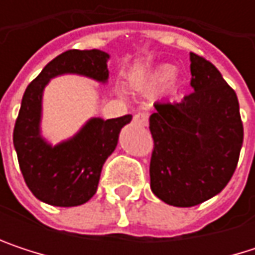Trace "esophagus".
I'll return each instance as SVG.
<instances>
[{
    "mask_svg": "<svg viewBox=\"0 0 255 255\" xmlns=\"http://www.w3.org/2000/svg\"><path fill=\"white\" fill-rule=\"evenodd\" d=\"M134 123L141 126V127H146L147 123H149V115L146 112H138V114L134 115Z\"/></svg>",
    "mask_w": 255,
    "mask_h": 255,
    "instance_id": "34e87169",
    "label": "esophagus"
}]
</instances>
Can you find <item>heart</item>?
Returning a JSON list of instances; mask_svg holds the SVG:
<instances>
[{
	"label": "heart",
	"instance_id": "obj_1",
	"mask_svg": "<svg viewBox=\"0 0 255 255\" xmlns=\"http://www.w3.org/2000/svg\"><path fill=\"white\" fill-rule=\"evenodd\" d=\"M173 72H174V69L171 66H161L159 69H156L152 74V77L149 79V87L156 88V87L162 85L165 81H168L170 78L173 77Z\"/></svg>",
	"mask_w": 255,
	"mask_h": 255
}]
</instances>
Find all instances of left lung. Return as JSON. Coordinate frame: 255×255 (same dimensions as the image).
Listing matches in <instances>:
<instances>
[{"instance_id": "1", "label": "left lung", "mask_w": 255, "mask_h": 255, "mask_svg": "<svg viewBox=\"0 0 255 255\" xmlns=\"http://www.w3.org/2000/svg\"><path fill=\"white\" fill-rule=\"evenodd\" d=\"M193 93L155 103L150 189L165 204L193 207L220 193L233 176L244 141L236 93L219 69L190 53Z\"/></svg>"}]
</instances>
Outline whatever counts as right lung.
Here are the masks:
<instances>
[{"label": "right lung", "instance_id": "obj_1", "mask_svg": "<svg viewBox=\"0 0 255 255\" xmlns=\"http://www.w3.org/2000/svg\"><path fill=\"white\" fill-rule=\"evenodd\" d=\"M109 54L102 50H68L53 59L26 88L13 131L20 171L29 190L54 207H77L93 198L108 156L131 115L91 118L74 137L56 146L41 135L42 93L51 78L75 74L108 82Z\"/></svg>", "mask_w": 255, "mask_h": 255}]
</instances>
